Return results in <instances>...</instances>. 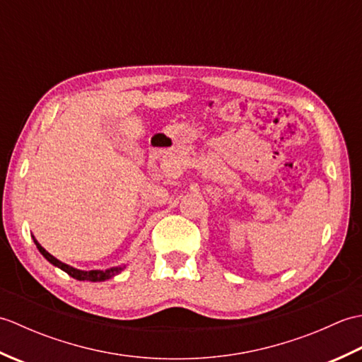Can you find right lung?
Segmentation results:
<instances>
[{"mask_svg":"<svg viewBox=\"0 0 362 362\" xmlns=\"http://www.w3.org/2000/svg\"><path fill=\"white\" fill-rule=\"evenodd\" d=\"M34 238V236H33ZM34 243H35V245H37V249H38V252L42 253V255L49 261L51 264H54L56 267H59V269H62L64 272H66L68 275L70 276H73V279H76V280H79V281H83V280H87V281H105V280H109V279H112V276H115V275H118L122 269H124L126 266H118V267H110V269H107V271H81V269H76V267H73V266H68V264H65V263H62V261L60 259H57L56 257H52L49 252H46L40 244H38V241L35 240L34 238Z\"/></svg>","mask_w":362,"mask_h":362,"instance_id":"1","label":"right lung"}]
</instances>
